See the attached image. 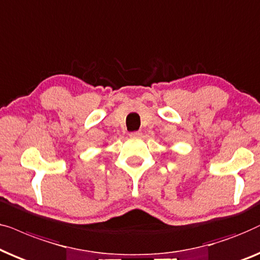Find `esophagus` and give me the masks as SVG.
<instances>
[{
  "label": "esophagus",
  "instance_id": "1",
  "mask_svg": "<svg viewBox=\"0 0 260 260\" xmlns=\"http://www.w3.org/2000/svg\"><path fill=\"white\" fill-rule=\"evenodd\" d=\"M140 136H141L140 131H136V132H131L129 133V137H133V138H137V137H140Z\"/></svg>",
  "mask_w": 260,
  "mask_h": 260
}]
</instances>
